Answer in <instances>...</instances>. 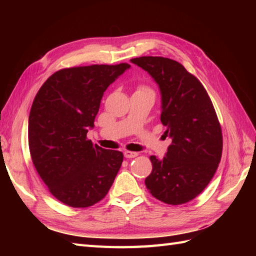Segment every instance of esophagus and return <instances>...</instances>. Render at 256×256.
I'll return each instance as SVG.
<instances>
[{
    "mask_svg": "<svg viewBox=\"0 0 256 256\" xmlns=\"http://www.w3.org/2000/svg\"><path fill=\"white\" fill-rule=\"evenodd\" d=\"M124 156L126 157V158H134V157L138 156V153H135V152H131V150H125Z\"/></svg>",
    "mask_w": 256,
    "mask_h": 256,
    "instance_id": "34e87169",
    "label": "esophagus"
}]
</instances>
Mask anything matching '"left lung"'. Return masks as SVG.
<instances>
[{"label": "left lung", "mask_w": 256, "mask_h": 256, "mask_svg": "<svg viewBox=\"0 0 256 256\" xmlns=\"http://www.w3.org/2000/svg\"><path fill=\"white\" fill-rule=\"evenodd\" d=\"M131 62L148 72L162 96L160 121L172 138L162 160L150 156L153 170L145 179L153 197L182 204L202 192L216 174L222 155V132L204 86L182 64L144 56Z\"/></svg>", "instance_id": "8db88e82"}]
</instances>
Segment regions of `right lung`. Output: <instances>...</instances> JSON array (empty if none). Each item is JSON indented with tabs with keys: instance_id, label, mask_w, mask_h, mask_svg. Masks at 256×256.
I'll list each match as a JSON object with an SVG mask.
<instances>
[{
	"instance_id": "obj_1",
	"label": "right lung",
	"mask_w": 256,
	"mask_h": 256,
	"mask_svg": "<svg viewBox=\"0 0 256 256\" xmlns=\"http://www.w3.org/2000/svg\"><path fill=\"white\" fill-rule=\"evenodd\" d=\"M130 67L64 68L37 92L28 118L32 160L50 194L64 204L94 206L116 179L123 154L94 144L86 133L94 126L103 92Z\"/></svg>"
}]
</instances>
